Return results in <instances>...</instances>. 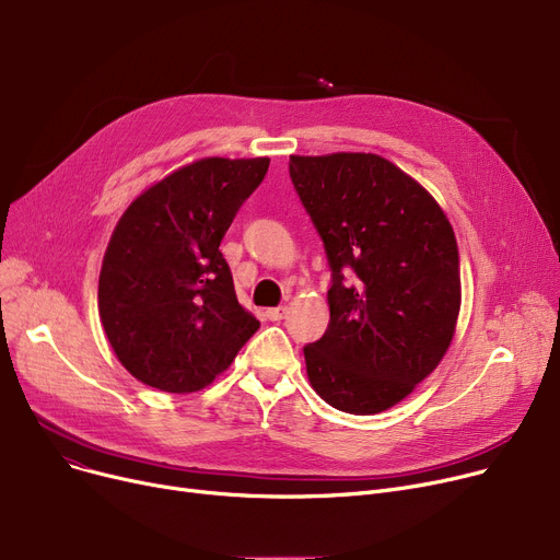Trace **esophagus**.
Instances as JSON below:
<instances>
[{"label": "esophagus", "instance_id": "1", "mask_svg": "<svg viewBox=\"0 0 560 560\" xmlns=\"http://www.w3.org/2000/svg\"><path fill=\"white\" fill-rule=\"evenodd\" d=\"M285 313H288V308H285V306H277V308H268V311H265V315H268L272 322L283 319V317H285Z\"/></svg>", "mask_w": 560, "mask_h": 560}]
</instances>
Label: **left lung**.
I'll return each mask as SVG.
<instances>
[{
	"label": "left lung",
	"instance_id": "left-lung-1",
	"mask_svg": "<svg viewBox=\"0 0 560 560\" xmlns=\"http://www.w3.org/2000/svg\"><path fill=\"white\" fill-rule=\"evenodd\" d=\"M288 170L331 268L329 327L304 347L308 381L345 413H381L413 393L454 338V229L416 179L376 154L290 156Z\"/></svg>",
	"mask_w": 560,
	"mask_h": 560
}]
</instances>
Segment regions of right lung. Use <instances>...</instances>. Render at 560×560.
Segmentation results:
<instances>
[{"instance_id":"right-lung-1","label":"right lung","mask_w":560,"mask_h":560,"mask_svg":"<svg viewBox=\"0 0 560 560\" xmlns=\"http://www.w3.org/2000/svg\"><path fill=\"white\" fill-rule=\"evenodd\" d=\"M270 159H201L144 190L117 222L100 275V317L142 384L195 393L260 322L235 298L220 243Z\"/></svg>"}]
</instances>
